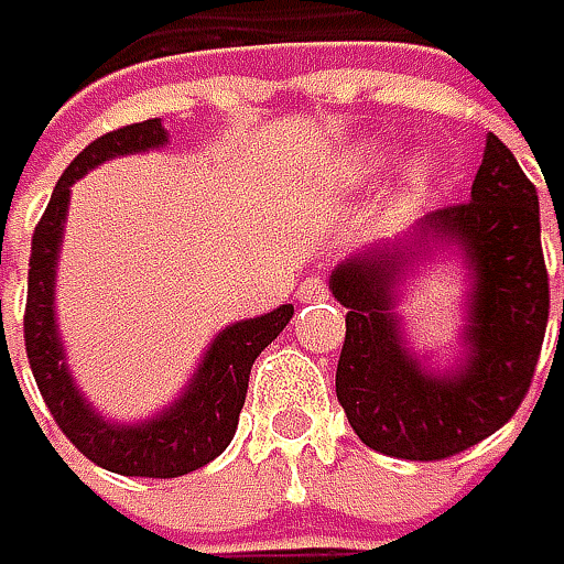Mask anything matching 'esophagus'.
<instances>
[{"mask_svg":"<svg viewBox=\"0 0 564 564\" xmlns=\"http://www.w3.org/2000/svg\"><path fill=\"white\" fill-rule=\"evenodd\" d=\"M296 300L300 303H318V300H328V286L322 278H306V281L296 286Z\"/></svg>","mask_w":564,"mask_h":564,"instance_id":"1","label":"esophagus"}]
</instances>
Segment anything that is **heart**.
I'll return each mask as SVG.
<instances>
[{
  "mask_svg": "<svg viewBox=\"0 0 564 564\" xmlns=\"http://www.w3.org/2000/svg\"><path fill=\"white\" fill-rule=\"evenodd\" d=\"M389 159H392V150L386 143H377V140L357 143L345 155V178L348 182H370L389 165ZM431 175H434V155L431 152H414L412 159H405V165L399 169V182H395L399 197H405V200L417 197L431 184Z\"/></svg>",
  "mask_w": 564,
  "mask_h": 564,
  "instance_id": "heart-1",
  "label": "heart"
}]
</instances>
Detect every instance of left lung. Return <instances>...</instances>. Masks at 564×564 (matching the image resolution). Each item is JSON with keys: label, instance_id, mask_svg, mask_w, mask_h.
I'll use <instances>...</instances> for the list:
<instances>
[{"label": "left lung", "instance_id": "8db88e82", "mask_svg": "<svg viewBox=\"0 0 564 564\" xmlns=\"http://www.w3.org/2000/svg\"><path fill=\"white\" fill-rule=\"evenodd\" d=\"M441 245L464 251L470 278L464 354L447 371L404 348L394 315L401 278ZM328 290L348 310L335 392L354 434L377 453L421 463L476 447L527 399L546 338L536 187L488 133L473 200L427 214L395 242L350 254L332 271Z\"/></svg>", "mask_w": 564, "mask_h": 564}]
</instances>
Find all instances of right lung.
<instances>
[{"label":"right lung","mask_w":564,"mask_h":564,"mask_svg":"<svg viewBox=\"0 0 564 564\" xmlns=\"http://www.w3.org/2000/svg\"><path fill=\"white\" fill-rule=\"evenodd\" d=\"M165 143L169 133L162 120L152 117L98 137L69 162V169L53 187L51 204L31 239L28 306H24L28 364L59 431L95 466L120 476H147V479L187 476L229 447L239 424V412L246 405L251 364L293 318V306H281L274 313L226 325L207 348L187 389L165 412H159L150 421L117 424L101 417L85 402L66 367L56 313H53V281H56L59 242H63V223L69 210V187L108 159L159 150Z\"/></svg>","instance_id":"add662e5"}]
</instances>
